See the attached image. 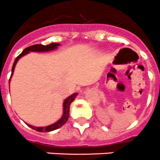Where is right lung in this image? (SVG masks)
I'll use <instances>...</instances> for the list:
<instances>
[{"label":"right lung","mask_w":160,"mask_h":160,"mask_svg":"<svg viewBox=\"0 0 160 160\" xmlns=\"http://www.w3.org/2000/svg\"><path fill=\"white\" fill-rule=\"evenodd\" d=\"M59 46V44L58 43H51L49 45H46V46H43L42 44H37V45H33V46H29V47L25 48L24 49L22 53L20 55H18V57L16 58L15 61H14L13 65H12V73H11L10 78L12 77V73H13L14 71V67L16 66L18 61L19 60V58L24 56V55L27 54L29 52H46V51H50V50H53V49L58 48V46ZM10 78H9V81H10ZM76 95L77 94H73V95L68 97L66 100L64 101V103H63V115L62 117L60 118V119L57 122L52 124V125L47 126V127H45V128H35V127H32L31 125H28L29 128H31L32 129L35 130L37 131H39V132H48V131H54L56 129H58L59 128L62 127L66 122H67L68 118L70 116V106L72 102L75 99Z\"/></svg>","instance_id":"1"}]
</instances>
